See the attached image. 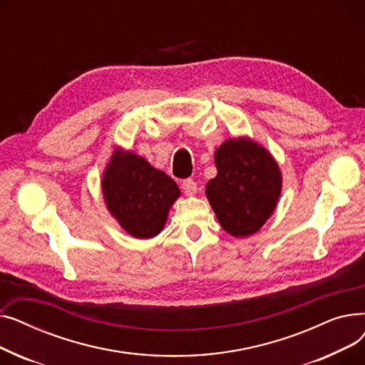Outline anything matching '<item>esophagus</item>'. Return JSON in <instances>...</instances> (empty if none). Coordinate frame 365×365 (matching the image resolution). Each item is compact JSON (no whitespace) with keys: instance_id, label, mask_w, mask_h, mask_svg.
<instances>
[{"instance_id":"obj_1","label":"esophagus","mask_w":365,"mask_h":365,"mask_svg":"<svg viewBox=\"0 0 365 365\" xmlns=\"http://www.w3.org/2000/svg\"><path fill=\"white\" fill-rule=\"evenodd\" d=\"M182 189L185 190L186 195L192 197V195L197 194V183H195V180H192V179H185V180L182 182Z\"/></svg>"}]
</instances>
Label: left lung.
<instances>
[{"mask_svg":"<svg viewBox=\"0 0 365 365\" xmlns=\"http://www.w3.org/2000/svg\"><path fill=\"white\" fill-rule=\"evenodd\" d=\"M217 175L205 185V197L225 231L247 238L275 212L282 175L272 153L256 140L226 139L215 152Z\"/></svg>","mask_w":365,"mask_h":365,"instance_id":"1","label":"left lung"}]
</instances>
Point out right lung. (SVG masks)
I'll return each instance as SVG.
<instances>
[{"label":"right lung","instance_id":"obj_1","mask_svg":"<svg viewBox=\"0 0 365 365\" xmlns=\"http://www.w3.org/2000/svg\"><path fill=\"white\" fill-rule=\"evenodd\" d=\"M110 216L138 240L157 237L165 226L180 189L164 171L136 152L115 148L101 180Z\"/></svg>","mask_w":365,"mask_h":365}]
</instances>
